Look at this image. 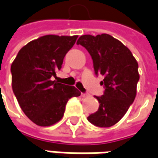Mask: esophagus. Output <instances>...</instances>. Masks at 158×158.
<instances>
[{
    "label": "esophagus",
    "mask_w": 158,
    "mask_h": 158,
    "mask_svg": "<svg viewBox=\"0 0 158 158\" xmlns=\"http://www.w3.org/2000/svg\"><path fill=\"white\" fill-rule=\"evenodd\" d=\"M81 96L84 98V97H87V94H86V93H82V94H81Z\"/></svg>",
    "instance_id": "esophagus-1"
}]
</instances>
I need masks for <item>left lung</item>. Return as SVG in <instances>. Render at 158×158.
Wrapping results in <instances>:
<instances>
[{
    "label": "left lung",
    "mask_w": 158,
    "mask_h": 158,
    "mask_svg": "<svg viewBox=\"0 0 158 158\" xmlns=\"http://www.w3.org/2000/svg\"><path fill=\"white\" fill-rule=\"evenodd\" d=\"M76 44L83 46L91 56L96 75L104 76V94L98 99V111L88 121L99 127H110L118 123L134 101L139 79L138 62L131 51L107 34L82 35Z\"/></svg>",
    "instance_id": "left-lung-1"
}]
</instances>
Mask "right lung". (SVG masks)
I'll return each mask as SVG.
<instances>
[{"instance_id":"right-lung-1","label":"right lung","mask_w":158,"mask_h":158,"mask_svg":"<svg viewBox=\"0 0 158 158\" xmlns=\"http://www.w3.org/2000/svg\"><path fill=\"white\" fill-rule=\"evenodd\" d=\"M78 35L39 37L21 48L12 62V90L21 109L39 126L61 120L68 99L81 92L53 80Z\"/></svg>"}]
</instances>
